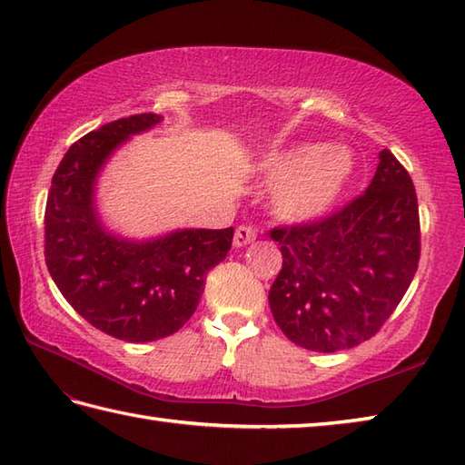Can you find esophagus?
<instances>
[{"instance_id": "esophagus-1", "label": "esophagus", "mask_w": 465, "mask_h": 465, "mask_svg": "<svg viewBox=\"0 0 465 465\" xmlns=\"http://www.w3.org/2000/svg\"><path fill=\"white\" fill-rule=\"evenodd\" d=\"M258 238V230L250 223H242L238 230H235V238H233V245L235 248H242V245H248L253 240Z\"/></svg>"}]
</instances>
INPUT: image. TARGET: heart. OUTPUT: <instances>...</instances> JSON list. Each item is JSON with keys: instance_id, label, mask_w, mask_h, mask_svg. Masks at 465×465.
<instances>
[{"instance_id": "1", "label": "heart", "mask_w": 465, "mask_h": 465, "mask_svg": "<svg viewBox=\"0 0 465 465\" xmlns=\"http://www.w3.org/2000/svg\"><path fill=\"white\" fill-rule=\"evenodd\" d=\"M352 157L342 147L300 144L266 161V173L278 181L274 212L290 222L324 215L339 202L352 173Z\"/></svg>"}]
</instances>
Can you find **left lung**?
<instances>
[{
    "label": "left lung",
    "instance_id": "obj_1",
    "mask_svg": "<svg viewBox=\"0 0 465 465\" xmlns=\"http://www.w3.org/2000/svg\"><path fill=\"white\" fill-rule=\"evenodd\" d=\"M282 270L274 321L298 347L336 352L372 339L401 302L421 256L413 181L389 149L365 193L312 222L270 230Z\"/></svg>",
    "mask_w": 465,
    "mask_h": 465
}]
</instances>
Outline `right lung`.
Listing matches in <instances>:
<instances>
[{"label": "right lung", "mask_w": 465, "mask_h": 465, "mask_svg": "<svg viewBox=\"0 0 465 465\" xmlns=\"http://www.w3.org/2000/svg\"><path fill=\"white\" fill-rule=\"evenodd\" d=\"M159 121L154 113L124 116L78 139L54 173L44 213L45 266L62 296L94 329L129 342L177 332L195 312L205 274L233 240V227H225L133 243L96 220L93 189L103 163Z\"/></svg>", "instance_id": "obj_1"}]
</instances>
